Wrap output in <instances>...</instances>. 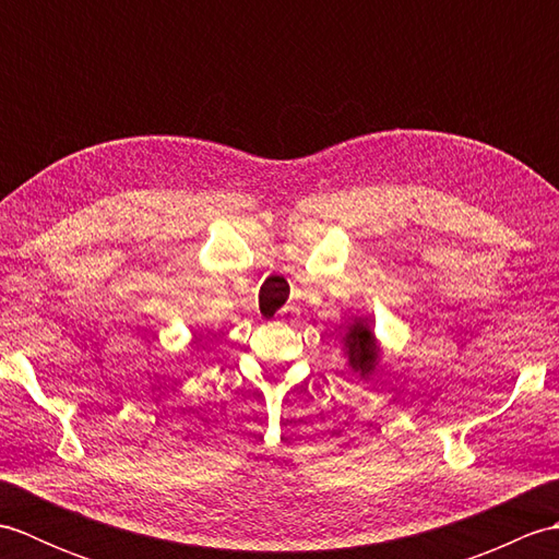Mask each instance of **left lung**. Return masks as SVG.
I'll return each instance as SVG.
<instances>
[{
    "label": "left lung",
    "mask_w": 559,
    "mask_h": 559,
    "mask_svg": "<svg viewBox=\"0 0 559 559\" xmlns=\"http://www.w3.org/2000/svg\"><path fill=\"white\" fill-rule=\"evenodd\" d=\"M348 348V362L353 370H360L362 374H370L377 365V343L372 336V329L365 322H355L346 336Z\"/></svg>",
    "instance_id": "1"
}]
</instances>
